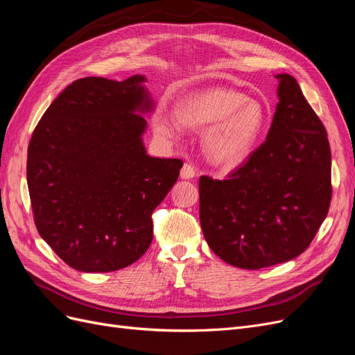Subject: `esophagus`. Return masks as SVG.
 Wrapping results in <instances>:
<instances>
[{
	"mask_svg": "<svg viewBox=\"0 0 355 355\" xmlns=\"http://www.w3.org/2000/svg\"><path fill=\"white\" fill-rule=\"evenodd\" d=\"M196 168H194V166L192 164H189V163H185L184 164V167H182V170H180V178L182 179H192L196 176Z\"/></svg>",
	"mask_w": 355,
	"mask_h": 355,
	"instance_id": "1",
	"label": "esophagus"
}]
</instances>
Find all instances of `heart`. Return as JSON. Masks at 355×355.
<instances>
[{"mask_svg": "<svg viewBox=\"0 0 355 355\" xmlns=\"http://www.w3.org/2000/svg\"><path fill=\"white\" fill-rule=\"evenodd\" d=\"M268 120V111L256 99L228 89H207L191 93L178 102L176 116L158 111L154 115L155 132L176 137L180 124L204 132V153L213 164L237 167L250 155Z\"/></svg>", "mask_w": 355, "mask_h": 355, "instance_id": "b5f03b06", "label": "heart"}]
</instances>
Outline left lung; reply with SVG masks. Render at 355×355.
Masks as SVG:
<instances>
[{"label": "left lung", "instance_id": "obj_1", "mask_svg": "<svg viewBox=\"0 0 355 355\" xmlns=\"http://www.w3.org/2000/svg\"><path fill=\"white\" fill-rule=\"evenodd\" d=\"M278 103L266 141L228 179L200 178V222L210 249L243 270L295 259L313 241L331 198L323 123L297 81L277 73Z\"/></svg>", "mask_w": 355, "mask_h": 355}]
</instances>
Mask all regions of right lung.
Masks as SVG:
<instances>
[{"label": "right lung", "mask_w": 355, "mask_h": 355, "mask_svg": "<svg viewBox=\"0 0 355 355\" xmlns=\"http://www.w3.org/2000/svg\"><path fill=\"white\" fill-rule=\"evenodd\" d=\"M145 81H73L32 133L26 179L35 227L77 271L110 272L136 262L153 241L151 214L184 166L146 154L144 114L154 101Z\"/></svg>", "instance_id": "obj_1"}]
</instances>
